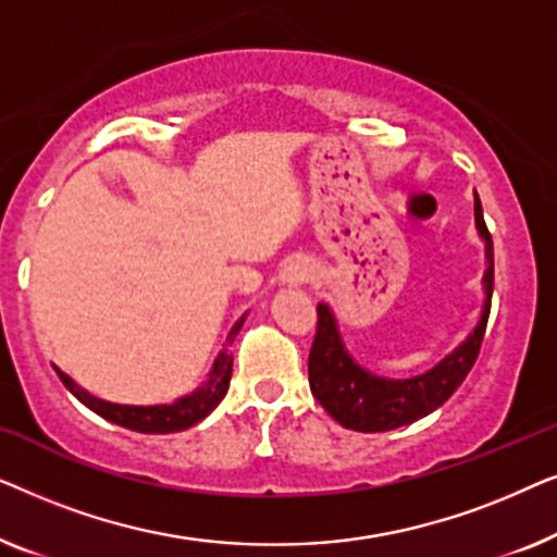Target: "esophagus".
I'll return each instance as SVG.
<instances>
[{
	"mask_svg": "<svg viewBox=\"0 0 557 557\" xmlns=\"http://www.w3.org/2000/svg\"><path fill=\"white\" fill-rule=\"evenodd\" d=\"M311 273H314V269H311L309 261H304V258H294V261H288V265L284 269V284L288 286L307 284Z\"/></svg>",
	"mask_w": 557,
	"mask_h": 557,
	"instance_id": "esophagus-1",
	"label": "esophagus"
}]
</instances>
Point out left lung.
I'll return each mask as SVG.
<instances>
[{"mask_svg": "<svg viewBox=\"0 0 557 557\" xmlns=\"http://www.w3.org/2000/svg\"><path fill=\"white\" fill-rule=\"evenodd\" d=\"M474 218L486 250L482 317H479L474 332L423 375L391 380L360 368L345 349L330 304L317 307V334L309 352V385L311 395L339 425L362 433L400 429V425L413 423L444 406L456 387L467 380L479 357V347H482L494 292V246L479 197L474 202Z\"/></svg>", "mask_w": 557, "mask_h": 557, "instance_id": "1", "label": "left lung"}]
</instances>
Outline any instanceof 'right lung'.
<instances>
[{"label":"right lung","mask_w":557,"mask_h":557,"mask_svg":"<svg viewBox=\"0 0 557 557\" xmlns=\"http://www.w3.org/2000/svg\"><path fill=\"white\" fill-rule=\"evenodd\" d=\"M243 322H246V314L233 324L227 339L231 342L235 339V334L240 332ZM55 372L58 377L63 380L67 391H71L83 406L106 418V421L124 425V429L139 431V433H174L200 423L202 418H208L212 410L218 408V403L225 398L227 385H231V375H233V355L227 352V349H223V352L218 355L215 364H212L208 383L185 395V398H177L174 403H170V406H119V403L101 400L96 398V395H90L88 391H83V387L75 385L63 370L55 368Z\"/></svg>","instance_id":"1"}]
</instances>
